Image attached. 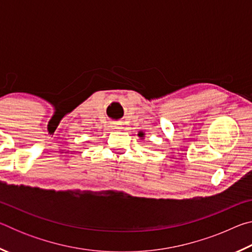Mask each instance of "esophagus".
<instances>
[{"instance_id": "obj_1", "label": "esophagus", "mask_w": 252, "mask_h": 252, "mask_svg": "<svg viewBox=\"0 0 252 252\" xmlns=\"http://www.w3.org/2000/svg\"><path fill=\"white\" fill-rule=\"evenodd\" d=\"M111 127H112V129H120L118 123H111Z\"/></svg>"}]
</instances>
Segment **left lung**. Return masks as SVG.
Instances as JSON below:
<instances>
[{
	"label": "left lung",
	"mask_w": 252,
	"mask_h": 252,
	"mask_svg": "<svg viewBox=\"0 0 252 252\" xmlns=\"http://www.w3.org/2000/svg\"><path fill=\"white\" fill-rule=\"evenodd\" d=\"M138 135L140 136V138H141V140L144 138V133H143V132H139Z\"/></svg>",
	"instance_id": "8db88e82"
}]
</instances>
